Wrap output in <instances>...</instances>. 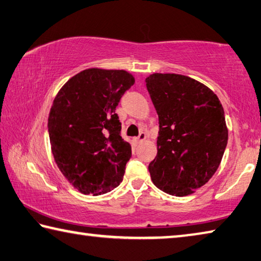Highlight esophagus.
Returning a JSON list of instances; mask_svg holds the SVG:
<instances>
[{"label": "esophagus", "instance_id": "obj_1", "mask_svg": "<svg viewBox=\"0 0 261 261\" xmlns=\"http://www.w3.org/2000/svg\"><path fill=\"white\" fill-rule=\"evenodd\" d=\"M146 137L147 136H146L145 132H141V134L136 138V141H138V143H140V141H144L146 139Z\"/></svg>", "mask_w": 261, "mask_h": 261}]
</instances>
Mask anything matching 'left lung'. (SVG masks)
<instances>
[{"label":"left lung","mask_w":261,"mask_h":261,"mask_svg":"<svg viewBox=\"0 0 261 261\" xmlns=\"http://www.w3.org/2000/svg\"><path fill=\"white\" fill-rule=\"evenodd\" d=\"M146 87L160 124L150 178L170 195H189L221 162L228 141L224 108L215 92L184 75L151 74Z\"/></svg>","instance_id":"obj_1"}]
</instances>
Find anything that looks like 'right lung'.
<instances>
[{
  "label": "right lung",
  "instance_id": "add662e5",
  "mask_svg": "<svg viewBox=\"0 0 261 261\" xmlns=\"http://www.w3.org/2000/svg\"><path fill=\"white\" fill-rule=\"evenodd\" d=\"M135 79L125 70L90 68L69 79L48 118L52 154L65 178L85 195H101L122 182L131 146L115 113Z\"/></svg>",
  "mask_w": 261,
  "mask_h": 261
}]
</instances>
